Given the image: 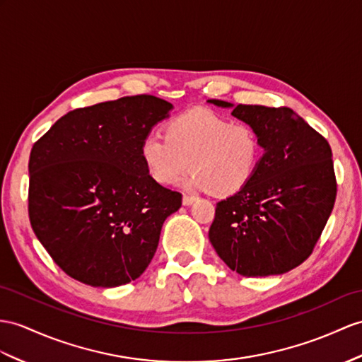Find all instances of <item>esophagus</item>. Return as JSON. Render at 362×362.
<instances>
[{
	"label": "esophagus",
	"instance_id": "esophagus-1",
	"mask_svg": "<svg viewBox=\"0 0 362 362\" xmlns=\"http://www.w3.org/2000/svg\"><path fill=\"white\" fill-rule=\"evenodd\" d=\"M195 197H192V195H184L182 197V204L184 206H190V204H193V202H195Z\"/></svg>",
	"mask_w": 362,
	"mask_h": 362
}]
</instances>
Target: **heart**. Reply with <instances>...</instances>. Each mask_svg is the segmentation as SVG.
<instances>
[{
    "label": "heart",
    "instance_id": "obj_1",
    "mask_svg": "<svg viewBox=\"0 0 362 362\" xmlns=\"http://www.w3.org/2000/svg\"><path fill=\"white\" fill-rule=\"evenodd\" d=\"M164 135L146 136L138 151L146 173L160 186H172L190 167L187 189L230 197L253 180L262 158L257 129L207 109L172 118Z\"/></svg>",
    "mask_w": 362,
    "mask_h": 362
}]
</instances>
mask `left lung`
Wrapping results in <instances>:
<instances>
[{"label": "left lung", "mask_w": 362, "mask_h": 362, "mask_svg": "<svg viewBox=\"0 0 362 362\" xmlns=\"http://www.w3.org/2000/svg\"><path fill=\"white\" fill-rule=\"evenodd\" d=\"M257 129L262 158L253 180L219 201L209 240L243 276L281 275L304 262L337 198L332 148L288 107L209 100Z\"/></svg>", "instance_id": "obj_1"}]
</instances>
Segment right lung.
Wrapping results in <instances>:
<instances>
[{"mask_svg": "<svg viewBox=\"0 0 362 362\" xmlns=\"http://www.w3.org/2000/svg\"><path fill=\"white\" fill-rule=\"evenodd\" d=\"M173 105L152 95L76 109L33 144L29 218L69 276L118 287L143 275L181 193L156 184L139 144Z\"/></svg>", "mask_w": 362, "mask_h": 362, "instance_id": "obj_1", "label": "right lung"}]
</instances>
